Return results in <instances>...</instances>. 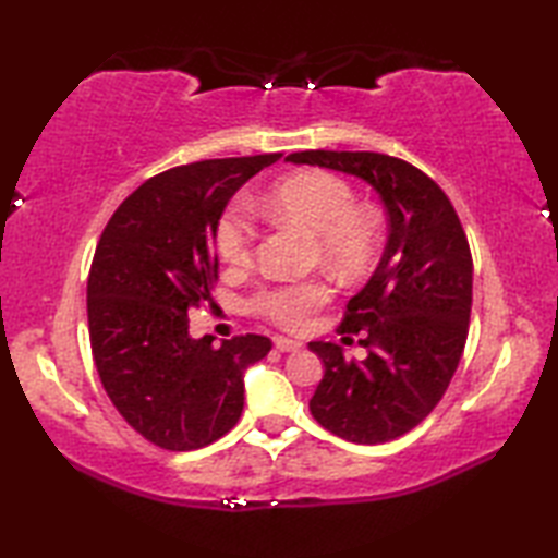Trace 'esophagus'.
Masks as SVG:
<instances>
[{
    "mask_svg": "<svg viewBox=\"0 0 558 558\" xmlns=\"http://www.w3.org/2000/svg\"><path fill=\"white\" fill-rule=\"evenodd\" d=\"M272 342H276V348L280 352H298V350H302V342L300 340H292V338H286V336H276V338H272Z\"/></svg>",
    "mask_w": 558,
    "mask_h": 558,
    "instance_id": "obj_1",
    "label": "esophagus"
}]
</instances>
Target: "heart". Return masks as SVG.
Segmentation results:
<instances>
[{
    "mask_svg": "<svg viewBox=\"0 0 558 558\" xmlns=\"http://www.w3.org/2000/svg\"><path fill=\"white\" fill-rule=\"evenodd\" d=\"M260 210L276 222L298 225L314 236V254L340 276H360L376 258L381 228L369 208L354 206L352 186L342 177L306 170L280 180L260 201ZM220 256L232 266H246L254 256L256 228L242 201H232L218 220ZM330 300L324 280L278 282L260 288L256 310L286 328H304Z\"/></svg>",
    "mask_w": 558,
    "mask_h": 558,
    "instance_id": "1",
    "label": "heart"
}]
</instances>
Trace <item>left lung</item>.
Returning <instances> with one entry per match:
<instances>
[{"label": "left lung", "mask_w": 558, "mask_h": 558, "mask_svg": "<svg viewBox=\"0 0 558 558\" xmlns=\"http://www.w3.org/2000/svg\"><path fill=\"white\" fill-rule=\"evenodd\" d=\"M288 160L357 177L386 208L384 256L340 324L362 333L369 354L352 362L333 342H310L324 362L310 410L345 441H393L436 408L462 357L472 306L468 236L441 186L405 160L366 150H302Z\"/></svg>", "instance_id": "left-lung-1"}]
</instances>
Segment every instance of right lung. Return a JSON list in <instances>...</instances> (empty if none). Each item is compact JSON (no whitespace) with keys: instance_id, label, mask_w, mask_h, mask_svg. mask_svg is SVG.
Instances as JSON below:
<instances>
[{"instance_id":"1","label":"right lung","mask_w":558,"mask_h":558,"mask_svg":"<svg viewBox=\"0 0 558 558\" xmlns=\"http://www.w3.org/2000/svg\"><path fill=\"white\" fill-rule=\"evenodd\" d=\"M280 153L201 160L150 177L114 210L88 276V330L105 393L150 444L194 450L218 441L244 408V372L272 342L246 333L189 336L210 302L216 230L228 201Z\"/></svg>"}]
</instances>
